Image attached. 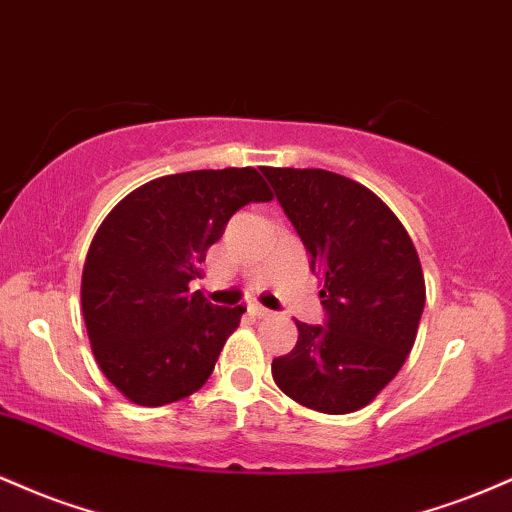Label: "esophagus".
<instances>
[{
	"label": "esophagus",
	"instance_id": "esophagus-1",
	"mask_svg": "<svg viewBox=\"0 0 512 512\" xmlns=\"http://www.w3.org/2000/svg\"><path fill=\"white\" fill-rule=\"evenodd\" d=\"M248 313H250L252 317H272V315H274L272 310L262 308V305H257V303H252V305H250V308H248Z\"/></svg>",
	"mask_w": 512,
	"mask_h": 512
}]
</instances>
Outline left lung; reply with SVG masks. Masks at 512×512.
Masks as SVG:
<instances>
[{"instance_id":"8db88e82","label":"left lung","mask_w":512,"mask_h":512,"mask_svg":"<svg viewBox=\"0 0 512 512\" xmlns=\"http://www.w3.org/2000/svg\"><path fill=\"white\" fill-rule=\"evenodd\" d=\"M322 281L325 322H296L291 354L274 358L279 390L322 414L378 395L414 346L426 303L419 255L368 187L322 168H262Z\"/></svg>"}]
</instances>
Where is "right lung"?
Returning <instances> with one entry per match:
<instances>
[{"instance_id":"1","label":"right lung","mask_w":512,"mask_h":512,"mask_svg":"<svg viewBox=\"0 0 512 512\" xmlns=\"http://www.w3.org/2000/svg\"><path fill=\"white\" fill-rule=\"evenodd\" d=\"M269 199L255 168L190 170L137 187L101 223L81 308L98 366L129 402L163 407L207 383L245 308L187 286L228 219Z\"/></svg>"}]
</instances>
